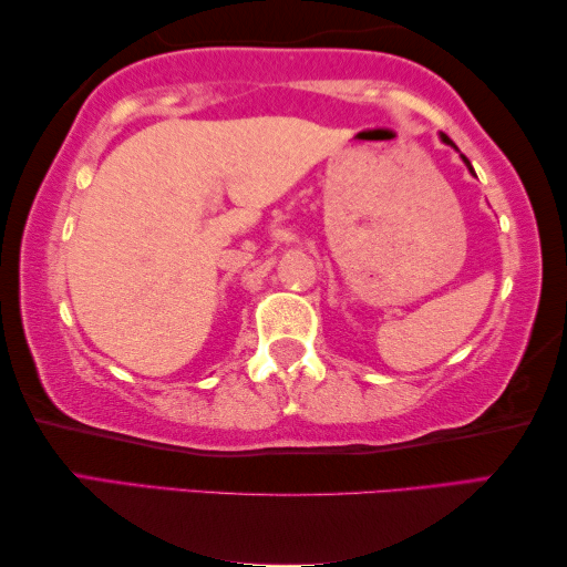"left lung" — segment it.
I'll use <instances>...</instances> for the list:
<instances>
[{"mask_svg": "<svg viewBox=\"0 0 567 567\" xmlns=\"http://www.w3.org/2000/svg\"><path fill=\"white\" fill-rule=\"evenodd\" d=\"M442 143H447V145H452V147H454V143L450 141V137H447V135H442ZM462 161H465V163H467V168L472 171V165H470V161H467V157H465V155H462Z\"/></svg>", "mask_w": 567, "mask_h": 567, "instance_id": "left-lung-1", "label": "left lung"}]
</instances>
